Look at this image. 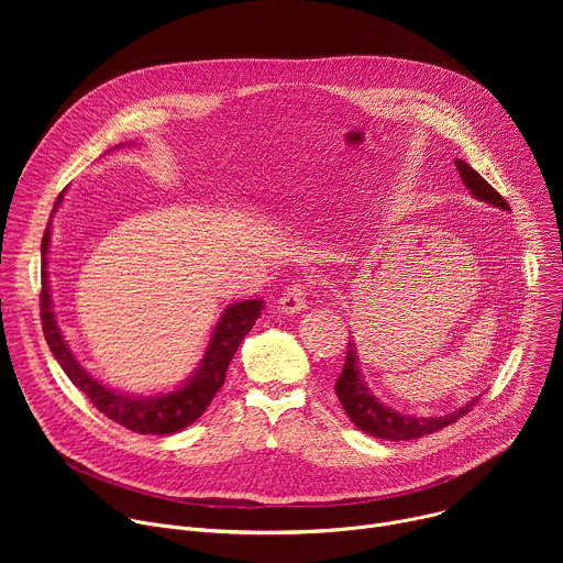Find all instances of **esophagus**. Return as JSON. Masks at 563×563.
<instances>
[{
	"mask_svg": "<svg viewBox=\"0 0 563 563\" xmlns=\"http://www.w3.org/2000/svg\"><path fill=\"white\" fill-rule=\"evenodd\" d=\"M307 287L309 285L302 283V280H294L291 285H287L283 296H280V300H278L280 309L285 313H298L305 307V302H307Z\"/></svg>",
	"mask_w": 563,
	"mask_h": 563,
	"instance_id": "1",
	"label": "esophagus"
}]
</instances>
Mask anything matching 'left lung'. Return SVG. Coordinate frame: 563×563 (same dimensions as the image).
Here are the masks:
<instances>
[{
  "label": "left lung",
  "mask_w": 563,
  "mask_h": 563,
  "mask_svg": "<svg viewBox=\"0 0 563 563\" xmlns=\"http://www.w3.org/2000/svg\"><path fill=\"white\" fill-rule=\"evenodd\" d=\"M454 165L465 183V187L481 200L493 202L501 209H510L506 198L493 187L488 185L484 178H481L470 165H465L463 159H454ZM336 396L341 398V406L345 408L347 417L354 421L356 428H361L363 432L378 437V439H389V441H410V439H419L432 432H439L443 428H448L450 423L459 421L461 417H465L476 404L478 398L470 400L467 406H463L459 412L448 415V417H430V419H415L408 415H398L385 406H380L378 400L367 391V387L363 385L361 376H358V367H356V352H354V343H347L345 350V365L343 372L336 380Z\"/></svg>",
  "instance_id": "8db88e82"
}]
</instances>
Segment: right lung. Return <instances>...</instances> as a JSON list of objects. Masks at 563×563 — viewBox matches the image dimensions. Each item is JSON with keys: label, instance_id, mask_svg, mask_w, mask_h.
I'll return each mask as SVG.
<instances>
[{"label": "right lung", "instance_id": "1", "mask_svg": "<svg viewBox=\"0 0 563 563\" xmlns=\"http://www.w3.org/2000/svg\"><path fill=\"white\" fill-rule=\"evenodd\" d=\"M62 202V194L57 196L53 211ZM53 216V213H51ZM51 243V220L48 227L42 235V256H46ZM263 302L261 300H243L231 305L220 323L216 325L213 339L209 343L207 356L202 361V367L198 374L180 389L165 394V396H155V398H129L124 394H115L93 380L87 369H82L73 354L68 352L62 332L55 323L53 311H51V298H48V272H46V258L42 267V294H40V316H42V330L44 339L66 372V376L73 380V385L85 391L87 398L98 408L104 417L115 421L118 426L137 432V434H174L187 426H191L196 419L205 415L209 404L213 400L216 391L222 387L227 367L238 350V345L243 343L245 334L254 328V320L261 316Z\"/></svg>", "mask_w": 563, "mask_h": 563}]
</instances>
